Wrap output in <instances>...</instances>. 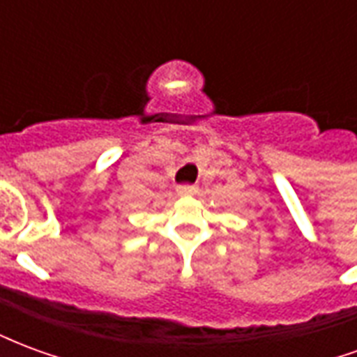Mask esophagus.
Returning a JSON list of instances; mask_svg holds the SVG:
<instances>
[{
  "mask_svg": "<svg viewBox=\"0 0 357 357\" xmlns=\"http://www.w3.org/2000/svg\"><path fill=\"white\" fill-rule=\"evenodd\" d=\"M178 195H193L197 191V187L193 183H183V185H178Z\"/></svg>",
  "mask_w": 357,
  "mask_h": 357,
  "instance_id": "34e87169",
  "label": "esophagus"
}]
</instances>
